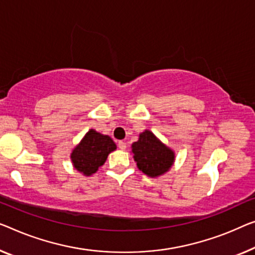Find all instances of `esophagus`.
Returning a JSON list of instances; mask_svg holds the SVG:
<instances>
[{
    "mask_svg": "<svg viewBox=\"0 0 255 255\" xmlns=\"http://www.w3.org/2000/svg\"><path fill=\"white\" fill-rule=\"evenodd\" d=\"M118 146H119L120 150H126L127 147L126 142H124V140H119V142H118Z\"/></svg>",
    "mask_w": 255,
    "mask_h": 255,
    "instance_id": "1",
    "label": "esophagus"
}]
</instances>
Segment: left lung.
<instances>
[{
	"label": "left lung",
	"mask_w": 255,
	"mask_h": 255,
	"mask_svg": "<svg viewBox=\"0 0 255 255\" xmlns=\"http://www.w3.org/2000/svg\"><path fill=\"white\" fill-rule=\"evenodd\" d=\"M131 153L137 168L152 178L164 175L175 161V152L147 129L131 144Z\"/></svg>",
	"instance_id": "left-lung-1"
}]
</instances>
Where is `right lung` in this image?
Instances as JSON below:
<instances>
[{
    "label": "right lung",
    "mask_w": 255,
    "mask_h": 255,
    "mask_svg": "<svg viewBox=\"0 0 255 255\" xmlns=\"http://www.w3.org/2000/svg\"><path fill=\"white\" fill-rule=\"evenodd\" d=\"M116 149V143L109 135L89 129L78 145L72 150V165L82 175L91 176L104 165L108 155Z\"/></svg>",
    "instance_id": "right-lung-1"
}]
</instances>
